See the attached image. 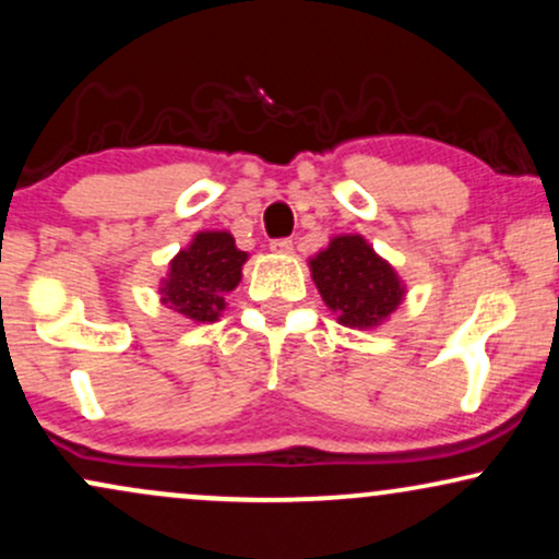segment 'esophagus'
I'll use <instances>...</instances> for the list:
<instances>
[{
  "instance_id": "esophagus-1",
  "label": "esophagus",
  "mask_w": 559,
  "mask_h": 559,
  "mask_svg": "<svg viewBox=\"0 0 559 559\" xmlns=\"http://www.w3.org/2000/svg\"><path fill=\"white\" fill-rule=\"evenodd\" d=\"M292 249H294L292 239H273L271 241V252H275V254H288Z\"/></svg>"
}]
</instances>
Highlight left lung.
Listing matches in <instances>:
<instances>
[{
    "instance_id": "left-lung-1",
    "label": "left lung",
    "mask_w": 559,
    "mask_h": 559,
    "mask_svg": "<svg viewBox=\"0 0 559 559\" xmlns=\"http://www.w3.org/2000/svg\"><path fill=\"white\" fill-rule=\"evenodd\" d=\"M320 297L346 329H376L404 299V284L362 236H333L310 260Z\"/></svg>"
}]
</instances>
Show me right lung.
I'll return each instance as SVG.
<instances>
[{
  "label": "right lung",
  "instance_id": "add662e5",
  "mask_svg": "<svg viewBox=\"0 0 559 559\" xmlns=\"http://www.w3.org/2000/svg\"><path fill=\"white\" fill-rule=\"evenodd\" d=\"M247 258L228 230H199L170 260L159 284L163 305L191 323H213L226 310V294L239 286Z\"/></svg>",
  "mask_w": 559,
  "mask_h": 559
}]
</instances>
